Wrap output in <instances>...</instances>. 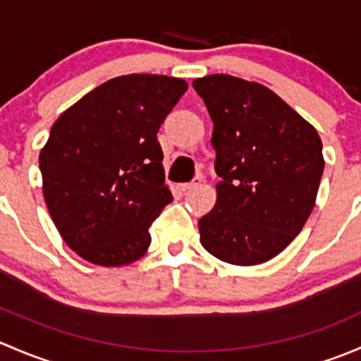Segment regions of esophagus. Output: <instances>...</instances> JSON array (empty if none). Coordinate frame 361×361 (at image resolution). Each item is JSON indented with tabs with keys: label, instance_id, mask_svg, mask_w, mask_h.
<instances>
[{
	"label": "esophagus",
	"instance_id": "34e87169",
	"mask_svg": "<svg viewBox=\"0 0 361 361\" xmlns=\"http://www.w3.org/2000/svg\"><path fill=\"white\" fill-rule=\"evenodd\" d=\"M201 183H202V176H195L194 180L190 181V183H183V185H181V190H183V192H190V190H194V188H197Z\"/></svg>",
	"mask_w": 361,
	"mask_h": 361
}]
</instances>
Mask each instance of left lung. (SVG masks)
I'll list each match as a JSON object with an SVG mask.
<instances>
[{
  "label": "left lung",
  "instance_id": "left-lung-1",
  "mask_svg": "<svg viewBox=\"0 0 361 361\" xmlns=\"http://www.w3.org/2000/svg\"><path fill=\"white\" fill-rule=\"evenodd\" d=\"M213 120L216 204L199 220L201 245L232 265L281 253L307 221L323 147L314 127L278 94L231 75L194 80Z\"/></svg>",
  "mask_w": 361,
  "mask_h": 361
}]
</instances>
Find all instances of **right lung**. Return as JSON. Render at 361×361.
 <instances>
[{
  "label": "right lung",
  "instance_id": "obj_1",
  "mask_svg": "<svg viewBox=\"0 0 361 361\" xmlns=\"http://www.w3.org/2000/svg\"><path fill=\"white\" fill-rule=\"evenodd\" d=\"M187 89L173 76H116L54 122L39 152L43 197L83 260L118 267L147 253L148 228L173 201L157 133Z\"/></svg>",
  "mask_w": 361,
  "mask_h": 361
}]
</instances>
